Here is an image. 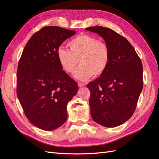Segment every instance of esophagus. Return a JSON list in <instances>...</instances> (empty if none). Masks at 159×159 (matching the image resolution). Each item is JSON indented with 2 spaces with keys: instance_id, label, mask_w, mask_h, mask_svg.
<instances>
[{
  "instance_id": "obj_1",
  "label": "esophagus",
  "mask_w": 159,
  "mask_h": 159,
  "mask_svg": "<svg viewBox=\"0 0 159 159\" xmlns=\"http://www.w3.org/2000/svg\"><path fill=\"white\" fill-rule=\"evenodd\" d=\"M78 86L80 88H81V87H84V86H85V84H82V83H80L78 82Z\"/></svg>"
}]
</instances>
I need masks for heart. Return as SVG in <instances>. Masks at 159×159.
<instances>
[{
    "mask_svg": "<svg viewBox=\"0 0 159 159\" xmlns=\"http://www.w3.org/2000/svg\"><path fill=\"white\" fill-rule=\"evenodd\" d=\"M70 50L60 47L56 56L60 66L67 73L74 71L78 63L80 68L74 74L75 79L87 80L98 77L107 70L110 62V50L107 44L98 38L87 34L75 36L68 42Z\"/></svg>",
    "mask_w": 159,
    "mask_h": 159,
    "instance_id": "b5f03b06",
    "label": "heart"
}]
</instances>
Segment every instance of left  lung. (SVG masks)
Returning <instances> with one entry per match:
<instances>
[{"label":"left lung","mask_w":159,"mask_h":159,"mask_svg":"<svg viewBox=\"0 0 159 159\" xmlns=\"http://www.w3.org/2000/svg\"><path fill=\"white\" fill-rule=\"evenodd\" d=\"M85 29L102 36L110 50L107 70L87 85L91 117L106 127L121 125L133 115L143 89L141 60L126 38L113 30L100 26Z\"/></svg>","instance_id":"1"}]
</instances>
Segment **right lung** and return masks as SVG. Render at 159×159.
Here are the masks:
<instances>
[{"label":"right lung","mask_w":159,"mask_h":159,"mask_svg":"<svg viewBox=\"0 0 159 159\" xmlns=\"http://www.w3.org/2000/svg\"><path fill=\"white\" fill-rule=\"evenodd\" d=\"M74 30L45 26L28 40L18 62L16 93L24 112L35 127L52 131L68 117L67 105L78 85L67 74L56 52Z\"/></svg>","instance_id":"1"}]
</instances>
